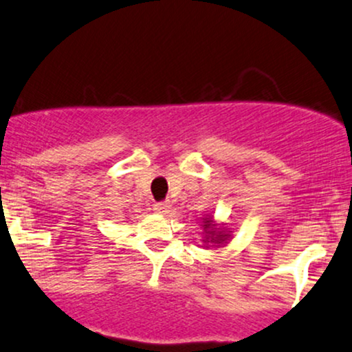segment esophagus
Listing matches in <instances>:
<instances>
[{
	"label": "esophagus",
	"mask_w": 352,
	"mask_h": 352,
	"mask_svg": "<svg viewBox=\"0 0 352 352\" xmlns=\"http://www.w3.org/2000/svg\"><path fill=\"white\" fill-rule=\"evenodd\" d=\"M172 205L168 204V201H162V204H155L153 205V210H155L157 213H160V215H167L168 212H170Z\"/></svg>",
	"instance_id": "esophagus-1"
}]
</instances>
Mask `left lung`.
Listing matches in <instances>:
<instances>
[{
    "label": "left lung",
    "mask_w": 352,
    "mask_h": 352,
    "mask_svg": "<svg viewBox=\"0 0 352 352\" xmlns=\"http://www.w3.org/2000/svg\"><path fill=\"white\" fill-rule=\"evenodd\" d=\"M201 227H204L205 236H204V243L207 245V248L210 245L212 246H223L227 241L230 240V232H227L225 228H221V225H218L213 221V218L210 215H205L201 218Z\"/></svg>",
    "instance_id": "left-lung-1"
}]
</instances>
